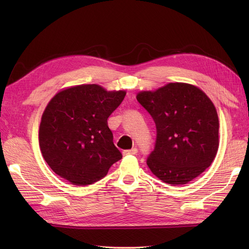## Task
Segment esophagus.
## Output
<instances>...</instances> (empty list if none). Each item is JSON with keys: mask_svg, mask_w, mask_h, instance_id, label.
I'll return each instance as SVG.
<instances>
[{"mask_svg": "<svg viewBox=\"0 0 249 249\" xmlns=\"http://www.w3.org/2000/svg\"><path fill=\"white\" fill-rule=\"evenodd\" d=\"M137 148H132V149H129V150H124L123 152V155L124 156H132V155H136L137 154Z\"/></svg>", "mask_w": 249, "mask_h": 249, "instance_id": "1", "label": "esophagus"}]
</instances>
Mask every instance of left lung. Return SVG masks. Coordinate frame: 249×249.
<instances>
[{"mask_svg": "<svg viewBox=\"0 0 249 249\" xmlns=\"http://www.w3.org/2000/svg\"><path fill=\"white\" fill-rule=\"evenodd\" d=\"M137 101L155 120L157 141L147 166L162 182H191L214 161L219 146V119L213 102L188 83H168L140 91Z\"/></svg>", "mask_w": 249, "mask_h": 249, "instance_id": "1", "label": "left lung"}]
</instances>
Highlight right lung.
Returning <instances> with one entry per match:
<instances>
[{
    "instance_id": "1",
    "label": "right lung",
    "mask_w": 249,
    "mask_h": 249,
    "mask_svg": "<svg viewBox=\"0 0 249 249\" xmlns=\"http://www.w3.org/2000/svg\"><path fill=\"white\" fill-rule=\"evenodd\" d=\"M125 93L82 84L52 97L42 113L38 139L43 159L56 175L86 186L104 178L122 159L107 119Z\"/></svg>"
}]
</instances>
